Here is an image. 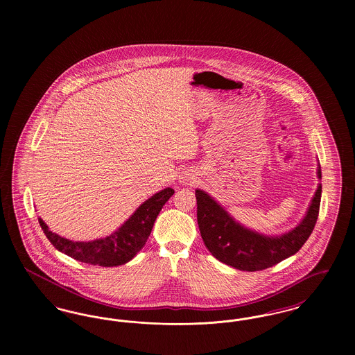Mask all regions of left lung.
Returning <instances> with one entry per match:
<instances>
[{
  "instance_id": "obj_1",
  "label": "left lung",
  "mask_w": 355,
  "mask_h": 355,
  "mask_svg": "<svg viewBox=\"0 0 355 355\" xmlns=\"http://www.w3.org/2000/svg\"><path fill=\"white\" fill-rule=\"evenodd\" d=\"M318 178H321V168H318ZM321 194L320 184L301 223L282 236H269L239 225L220 203L197 189V220L203 243L213 257L238 270L271 268L297 253L313 233L320 214Z\"/></svg>"
}]
</instances>
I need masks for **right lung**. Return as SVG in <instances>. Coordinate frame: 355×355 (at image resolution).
<instances>
[{"mask_svg":"<svg viewBox=\"0 0 355 355\" xmlns=\"http://www.w3.org/2000/svg\"><path fill=\"white\" fill-rule=\"evenodd\" d=\"M173 194L174 190L171 187L155 193L135 210L119 230L110 236L90 242L70 241L51 232L41 218H38V222L46 238L58 252L80 262L102 268H113L133 259L135 254L145 246L152 233L154 220Z\"/></svg>","mask_w":355,"mask_h":355,"instance_id":"obj_1","label":"right lung"}]
</instances>
